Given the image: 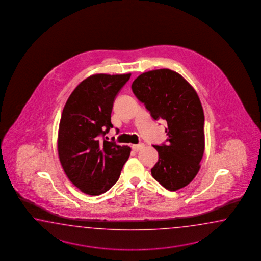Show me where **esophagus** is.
Here are the masks:
<instances>
[{"label":"esophagus","instance_id":"34e87169","mask_svg":"<svg viewBox=\"0 0 261 261\" xmlns=\"http://www.w3.org/2000/svg\"><path fill=\"white\" fill-rule=\"evenodd\" d=\"M144 144H133V151H135V152H138L140 150L143 149L144 148Z\"/></svg>","mask_w":261,"mask_h":261}]
</instances>
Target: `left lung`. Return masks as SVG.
I'll list each match as a JSON object with an SVG mask.
<instances>
[{
  "instance_id": "8db88e82",
  "label": "left lung",
  "mask_w": 261,
  "mask_h": 261,
  "mask_svg": "<svg viewBox=\"0 0 261 261\" xmlns=\"http://www.w3.org/2000/svg\"><path fill=\"white\" fill-rule=\"evenodd\" d=\"M132 89L155 120L167 122V144L153 145L159 161L152 176L162 187L176 191L188 186L200 171L204 153V114L192 86L170 69L144 72Z\"/></svg>"
}]
</instances>
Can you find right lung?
<instances>
[{"label":"right lung","instance_id":"obj_1","mask_svg":"<svg viewBox=\"0 0 261 261\" xmlns=\"http://www.w3.org/2000/svg\"><path fill=\"white\" fill-rule=\"evenodd\" d=\"M130 73L86 78L68 98L61 115L58 153L67 177L82 192L102 194L117 183L130 147L100 137L113 128L116 96Z\"/></svg>","mask_w":261,"mask_h":261}]
</instances>
